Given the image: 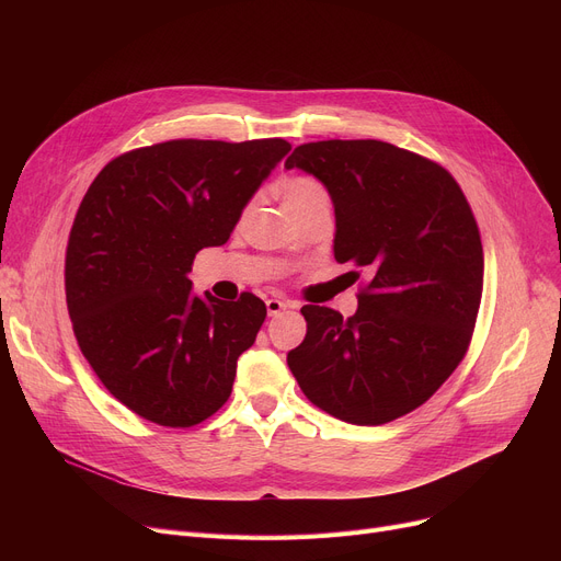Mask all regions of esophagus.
Returning <instances> with one entry per match:
<instances>
[{"mask_svg":"<svg viewBox=\"0 0 561 561\" xmlns=\"http://www.w3.org/2000/svg\"><path fill=\"white\" fill-rule=\"evenodd\" d=\"M290 305L288 302H284V300H277V298H271V300H265V309H268V316L271 318H275V316H279L284 309H288Z\"/></svg>","mask_w":561,"mask_h":561,"instance_id":"obj_1","label":"esophagus"}]
</instances>
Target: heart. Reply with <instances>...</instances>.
<instances>
[{"instance_id": "b5f03b06", "label": "heart", "mask_w": 561, "mask_h": 561, "mask_svg": "<svg viewBox=\"0 0 561 561\" xmlns=\"http://www.w3.org/2000/svg\"><path fill=\"white\" fill-rule=\"evenodd\" d=\"M316 202H330L328 191L313 176H290L282 186V204L288 214Z\"/></svg>"}]
</instances>
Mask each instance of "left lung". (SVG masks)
Masks as SVG:
<instances>
[{
  "label": "left lung",
  "mask_w": 561,
  "mask_h": 561,
  "mask_svg": "<svg viewBox=\"0 0 561 561\" xmlns=\"http://www.w3.org/2000/svg\"><path fill=\"white\" fill-rule=\"evenodd\" d=\"M284 165L328 188L334 259L368 277L347 320L302 307L307 336L288 368L330 416L391 423L436 393L473 336L484 279L473 211L446 168L391 142H305Z\"/></svg>",
  "instance_id": "1"
}]
</instances>
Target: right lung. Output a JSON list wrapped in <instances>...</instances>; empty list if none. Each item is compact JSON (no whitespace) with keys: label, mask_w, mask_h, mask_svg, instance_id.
I'll list each match as a JSON object with an SVG mask.
<instances>
[{"label":"right lung","mask_w":561,"mask_h":561,"mask_svg":"<svg viewBox=\"0 0 561 561\" xmlns=\"http://www.w3.org/2000/svg\"><path fill=\"white\" fill-rule=\"evenodd\" d=\"M288 150L284 138L168 140L113 159L83 195L66 252L72 330L108 393L145 421L193 427L227 402L265 305L199 298L188 273Z\"/></svg>","instance_id":"add662e5"}]
</instances>
